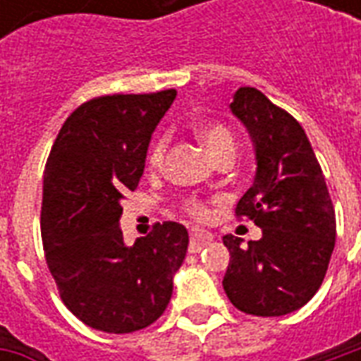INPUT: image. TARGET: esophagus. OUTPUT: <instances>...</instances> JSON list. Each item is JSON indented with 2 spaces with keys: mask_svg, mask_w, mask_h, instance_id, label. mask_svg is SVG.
Returning a JSON list of instances; mask_svg holds the SVG:
<instances>
[{
  "mask_svg": "<svg viewBox=\"0 0 361 361\" xmlns=\"http://www.w3.org/2000/svg\"><path fill=\"white\" fill-rule=\"evenodd\" d=\"M212 242L211 232H204V230H191V238H189V251L191 253H197L201 251L207 245V243Z\"/></svg>",
  "mask_w": 361,
  "mask_h": 361,
  "instance_id": "obj_1",
  "label": "esophagus"
}]
</instances>
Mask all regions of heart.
Returning a JSON list of instances; mask_svg holds the SVG:
<instances>
[{
	"label": "heart",
	"instance_id": "1",
	"mask_svg": "<svg viewBox=\"0 0 361 361\" xmlns=\"http://www.w3.org/2000/svg\"><path fill=\"white\" fill-rule=\"evenodd\" d=\"M197 137H199V141L203 142L204 149L209 150V154H211L214 160L220 157V154H224V152H234V135L232 131L228 129L226 126H222V123H211V121H204V123H199L195 129ZM164 152H166V139L164 137H160L157 141L150 145L149 149V157H147V164L154 170V168H160L162 164V160H164ZM185 211L191 214V216H195V219L203 220L209 216V211H207V207L203 203H197V201H189L185 204Z\"/></svg>",
	"mask_w": 361,
	"mask_h": 361
}]
</instances>
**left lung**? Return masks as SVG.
<instances>
[{"mask_svg":"<svg viewBox=\"0 0 361 361\" xmlns=\"http://www.w3.org/2000/svg\"><path fill=\"white\" fill-rule=\"evenodd\" d=\"M230 111L255 150V180L235 207L263 230L257 242L226 234L230 265L222 286L243 313L279 317L300 310L323 284L336 240L325 176L303 127L261 90H235Z\"/></svg>","mask_w":361,"mask_h":361,"instance_id":"8db88e82","label":"left lung"}]
</instances>
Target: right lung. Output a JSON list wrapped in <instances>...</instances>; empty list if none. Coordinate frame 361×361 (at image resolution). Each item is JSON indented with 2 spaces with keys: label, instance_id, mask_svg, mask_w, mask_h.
Returning <instances> with one entry per match:
<instances>
[{
  "label": "right lung",
  "instance_id": "1",
  "mask_svg": "<svg viewBox=\"0 0 361 361\" xmlns=\"http://www.w3.org/2000/svg\"><path fill=\"white\" fill-rule=\"evenodd\" d=\"M176 90L89 100L67 118L44 170L42 243L67 310L102 333H133L170 303L185 259L183 224H157L126 245L121 201L145 170L150 137Z\"/></svg>",
  "mask_w": 361,
  "mask_h": 361
}]
</instances>
